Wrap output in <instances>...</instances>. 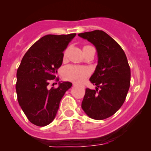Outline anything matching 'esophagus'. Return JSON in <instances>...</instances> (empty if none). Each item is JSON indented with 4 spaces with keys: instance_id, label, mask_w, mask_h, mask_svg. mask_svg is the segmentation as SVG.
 I'll return each mask as SVG.
<instances>
[{
    "instance_id": "obj_1",
    "label": "esophagus",
    "mask_w": 151,
    "mask_h": 151,
    "mask_svg": "<svg viewBox=\"0 0 151 151\" xmlns=\"http://www.w3.org/2000/svg\"><path fill=\"white\" fill-rule=\"evenodd\" d=\"M80 87H81L82 88H83V89H84V88H85V86H84V85H80Z\"/></svg>"
}]
</instances>
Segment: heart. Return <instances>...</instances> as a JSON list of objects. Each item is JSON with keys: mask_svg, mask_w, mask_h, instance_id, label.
I'll use <instances>...</instances> for the list:
<instances>
[{"mask_svg": "<svg viewBox=\"0 0 151 151\" xmlns=\"http://www.w3.org/2000/svg\"><path fill=\"white\" fill-rule=\"evenodd\" d=\"M88 46H85V47ZM68 50L64 51L63 56L66 57ZM91 74V71L88 68L85 66H74V65H68L66 66L63 71V77L67 80L74 82V83H81L86 77Z\"/></svg>", "mask_w": 151, "mask_h": 151, "instance_id": "1", "label": "heart"}]
</instances>
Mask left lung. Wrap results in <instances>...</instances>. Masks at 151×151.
<instances>
[{"label": "left lung", "mask_w": 151, "mask_h": 151, "mask_svg": "<svg viewBox=\"0 0 151 151\" xmlns=\"http://www.w3.org/2000/svg\"><path fill=\"white\" fill-rule=\"evenodd\" d=\"M94 45L98 64L90 81L96 90L85 89L82 108L88 117L104 120L113 115L125 101L130 87L131 70L121 47L103 30L79 33Z\"/></svg>", "instance_id": "left-lung-1"}]
</instances>
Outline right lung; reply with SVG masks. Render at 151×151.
<instances>
[{
    "instance_id": "obj_1",
    "label": "right lung",
    "mask_w": 151,
    "mask_h": 151,
    "mask_svg": "<svg viewBox=\"0 0 151 151\" xmlns=\"http://www.w3.org/2000/svg\"><path fill=\"white\" fill-rule=\"evenodd\" d=\"M75 36L46 35L30 47L21 60L17 71V100L30 122L36 126L52 122L60 100L72 86L69 82H59L57 88H48L63 63V52Z\"/></svg>"
}]
</instances>
